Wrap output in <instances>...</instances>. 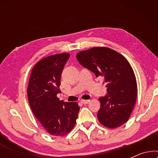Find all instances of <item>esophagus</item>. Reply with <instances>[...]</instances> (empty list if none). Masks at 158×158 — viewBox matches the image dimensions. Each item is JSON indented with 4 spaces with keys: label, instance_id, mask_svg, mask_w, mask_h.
Listing matches in <instances>:
<instances>
[{
    "label": "esophagus",
    "instance_id": "34e87169",
    "mask_svg": "<svg viewBox=\"0 0 158 158\" xmlns=\"http://www.w3.org/2000/svg\"><path fill=\"white\" fill-rule=\"evenodd\" d=\"M81 103H83V104H87L90 102V100H81Z\"/></svg>",
    "mask_w": 158,
    "mask_h": 158
}]
</instances>
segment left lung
<instances>
[{
	"instance_id": "left-lung-1",
	"label": "left lung",
	"mask_w": 158,
	"mask_h": 158,
	"mask_svg": "<svg viewBox=\"0 0 158 158\" xmlns=\"http://www.w3.org/2000/svg\"><path fill=\"white\" fill-rule=\"evenodd\" d=\"M77 61L95 75L103 77L107 94L100 97L98 119L108 128H116L128 121L137 96L136 77L130 64L117 52L94 47L76 55Z\"/></svg>"
}]
</instances>
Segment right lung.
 I'll use <instances>...</instances> for the list:
<instances>
[{"mask_svg":"<svg viewBox=\"0 0 158 158\" xmlns=\"http://www.w3.org/2000/svg\"><path fill=\"white\" fill-rule=\"evenodd\" d=\"M69 53L52 55L41 60L30 75L27 95L31 111L47 132L64 136L74 127L80 107L75 102L57 98L60 77Z\"/></svg>","mask_w":158,"mask_h":158,"instance_id":"1","label":"right lung"}]
</instances>
